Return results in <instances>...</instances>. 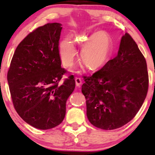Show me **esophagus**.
<instances>
[{"label":"esophagus","instance_id":"34e87169","mask_svg":"<svg viewBox=\"0 0 155 155\" xmlns=\"http://www.w3.org/2000/svg\"><path fill=\"white\" fill-rule=\"evenodd\" d=\"M75 83H76V85H77V87H80V86L81 85V84H82V81H81V79L80 78L76 77L75 78Z\"/></svg>","mask_w":155,"mask_h":155}]
</instances>
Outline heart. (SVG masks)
<instances>
[{
	"label": "heart",
	"mask_w": 155,
	"mask_h": 155,
	"mask_svg": "<svg viewBox=\"0 0 155 155\" xmlns=\"http://www.w3.org/2000/svg\"><path fill=\"white\" fill-rule=\"evenodd\" d=\"M78 46L83 48L81 61L90 71H96L108 64L113 53V42L111 37L104 31H98L88 37H79L75 40ZM58 53L65 67L73 64L77 51L73 41L64 38L58 44Z\"/></svg>",
	"instance_id": "b5f03b06"
}]
</instances>
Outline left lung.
<instances>
[{
	"label": "left lung",
	"mask_w": 155,
	"mask_h": 155,
	"mask_svg": "<svg viewBox=\"0 0 155 155\" xmlns=\"http://www.w3.org/2000/svg\"><path fill=\"white\" fill-rule=\"evenodd\" d=\"M87 117L91 124L114 130L135 116L146 97V59L128 33L122 37L117 57L90 77H84Z\"/></svg>",
	"instance_id": "left-lung-1"
}]
</instances>
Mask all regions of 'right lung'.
Here are the masks:
<instances>
[{
    "mask_svg": "<svg viewBox=\"0 0 155 155\" xmlns=\"http://www.w3.org/2000/svg\"><path fill=\"white\" fill-rule=\"evenodd\" d=\"M61 26L48 23L28 34L15 49L7 74L15 109L25 122L41 130L61 124L75 87L73 75L59 84L65 72L58 53Z\"/></svg>",
    "mask_w": 155,
    "mask_h": 155,
    "instance_id": "1",
    "label": "right lung"
}]
</instances>
